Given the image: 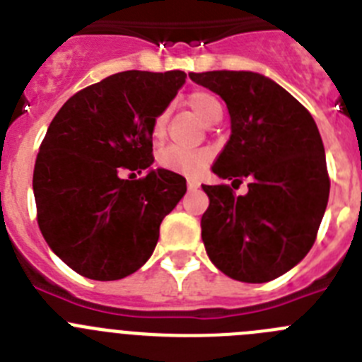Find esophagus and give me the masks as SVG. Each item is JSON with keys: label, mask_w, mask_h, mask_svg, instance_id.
I'll return each mask as SVG.
<instances>
[{"label": "esophagus", "mask_w": 362, "mask_h": 362, "mask_svg": "<svg viewBox=\"0 0 362 362\" xmlns=\"http://www.w3.org/2000/svg\"><path fill=\"white\" fill-rule=\"evenodd\" d=\"M187 187L189 191H194V189L200 187V182H198L197 178H187Z\"/></svg>", "instance_id": "34e87169"}]
</instances>
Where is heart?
<instances>
[{
  "instance_id": "b5f03b06",
  "label": "heart",
  "mask_w": 362,
  "mask_h": 362,
  "mask_svg": "<svg viewBox=\"0 0 362 362\" xmlns=\"http://www.w3.org/2000/svg\"><path fill=\"white\" fill-rule=\"evenodd\" d=\"M189 108L193 110L205 124H213L221 119V104L214 95L207 92H194L187 97ZM168 126V110L158 113L153 120L151 136L155 142H162ZM209 162V153L204 149H184L178 146H168L158 153V164L164 169L182 175H198Z\"/></svg>"
}]
</instances>
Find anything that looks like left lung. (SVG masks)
I'll return each instance as SVG.
<instances>
[{"mask_svg": "<svg viewBox=\"0 0 362 362\" xmlns=\"http://www.w3.org/2000/svg\"><path fill=\"white\" fill-rule=\"evenodd\" d=\"M191 81L226 100L230 136L213 173L249 178V193L202 185L209 207L202 240L211 262L229 278L265 283L298 265L315 242L330 193L319 129L301 103L256 71H202Z\"/></svg>", "mask_w": 362, "mask_h": 362, "instance_id": "left-lung-1", "label": "left lung"}]
</instances>
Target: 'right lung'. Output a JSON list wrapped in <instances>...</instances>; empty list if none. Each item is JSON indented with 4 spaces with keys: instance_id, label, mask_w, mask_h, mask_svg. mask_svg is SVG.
Segmentation results:
<instances>
[{
    "instance_id": "obj_1",
    "label": "right lung",
    "mask_w": 362,
    "mask_h": 362,
    "mask_svg": "<svg viewBox=\"0 0 362 362\" xmlns=\"http://www.w3.org/2000/svg\"><path fill=\"white\" fill-rule=\"evenodd\" d=\"M185 74L129 70L70 97L48 126L34 168L37 223L70 269L97 281L122 279L155 250L185 178L153 169L151 126ZM129 170L146 175L126 181Z\"/></svg>"
}]
</instances>
